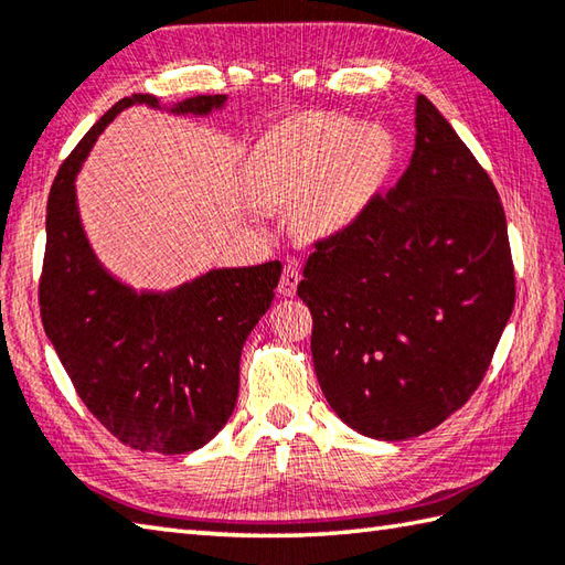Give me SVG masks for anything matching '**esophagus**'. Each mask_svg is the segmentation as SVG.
<instances>
[{"mask_svg": "<svg viewBox=\"0 0 565 565\" xmlns=\"http://www.w3.org/2000/svg\"><path fill=\"white\" fill-rule=\"evenodd\" d=\"M298 281H301V271H298V267L296 264H289V267H284V274H281V281H279V291L281 296H286V298H291V296H296V286H298Z\"/></svg>", "mask_w": 565, "mask_h": 565, "instance_id": "34e87169", "label": "esophagus"}]
</instances>
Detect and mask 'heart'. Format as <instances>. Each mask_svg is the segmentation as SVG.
<instances>
[{"label": "heart", "mask_w": 565, "mask_h": 565, "mask_svg": "<svg viewBox=\"0 0 565 565\" xmlns=\"http://www.w3.org/2000/svg\"><path fill=\"white\" fill-rule=\"evenodd\" d=\"M395 140L381 126L313 114L274 128L249 154L247 194L262 206L296 203L294 221L310 237L347 231L386 184Z\"/></svg>", "instance_id": "1"}]
</instances>
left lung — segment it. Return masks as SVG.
I'll return each instance as SVG.
<instances>
[{
  "mask_svg": "<svg viewBox=\"0 0 565 565\" xmlns=\"http://www.w3.org/2000/svg\"><path fill=\"white\" fill-rule=\"evenodd\" d=\"M401 182L316 245L298 284L330 407L371 439L435 429L471 398L514 306L490 177L427 97Z\"/></svg>",
  "mask_w": 565,
  "mask_h": 565,
  "instance_id": "8db88e82",
  "label": "left lung"
}]
</instances>
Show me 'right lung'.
<instances>
[{
	"mask_svg": "<svg viewBox=\"0 0 565 565\" xmlns=\"http://www.w3.org/2000/svg\"><path fill=\"white\" fill-rule=\"evenodd\" d=\"M130 106L209 116L225 109L227 94L177 104L134 94L89 128L47 196L41 320L79 398L118 441L189 454L233 415L239 354L274 301L281 262L209 269L172 289H136L106 267L84 231L75 182L104 128Z\"/></svg>",
	"mask_w": 565,
	"mask_h": 565,
	"instance_id": "obj_1",
	"label": "right lung"
}]
</instances>
